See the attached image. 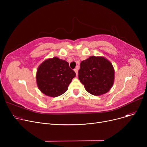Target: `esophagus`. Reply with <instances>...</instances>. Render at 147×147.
<instances>
[{"label": "esophagus", "mask_w": 147, "mask_h": 147, "mask_svg": "<svg viewBox=\"0 0 147 147\" xmlns=\"http://www.w3.org/2000/svg\"><path fill=\"white\" fill-rule=\"evenodd\" d=\"M74 71H75V73H76V75L78 76V67H77L76 68H75V69H74Z\"/></svg>", "instance_id": "34e87169"}]
</instances>
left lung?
<instances>
[{"label":"left lung","instance_id":"obj_1","mask_svg":"<svg viewBox=\"0 0 147 147\" xmlns=\"http://www.w3.org/2000/svg\"><path fill=\"white\" fill-rule=\"evenodd\" d=\"M79 79L84 88L93 95H101L113 86L114 70L110 62L104 57H90L80 63Z\"/></svg>","mask_w":147,"mask_h":147}]
</instances>
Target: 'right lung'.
<instances>
[{"mask_svg": "<svg viewBox=\"0 0 147 147\" xmlns=\"http://www.w3.org/2000/svg\"><path fill=\"white\" fill-rule=\"evenodd\" d=\"M76 75L67 61L54 57L45 60L38 67L36 81L38 89L43 94L56 97L67 90Z\"/></svg>", "mask_w": 147, "mask_h": 147, "instance_id": "1", "label": "right lung"}]
</instances>
